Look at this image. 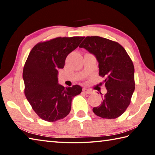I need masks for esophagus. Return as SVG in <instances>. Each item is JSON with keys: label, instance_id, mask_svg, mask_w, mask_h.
Here are the masks:
<instances>
[{"label": "esophagus", "instance_id": "esophagus-1", "mask_svg": "<svg viewBox=\"0 0 155 155\" xmlns=\"http://www.w3.org/2000/svg\"><path fill=\"white\" fill-rule=\"evenodd\" d=\"M83 92L85 93L86 94H91V92H92L91 90H88V89H86V88H83Z\"/></svg>", "mask_w": 155, "mask_h": 155}]
</instances>
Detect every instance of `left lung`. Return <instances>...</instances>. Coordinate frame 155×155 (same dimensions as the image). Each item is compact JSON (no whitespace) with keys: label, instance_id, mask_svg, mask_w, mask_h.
I'll return each mask as SVG.
<instances>
[{"label":"left lung","instance_id":"left-lung-1","mask_svg":"<svg viewBox=\"0 0 155 155\" xmlns=\"http://www.w3.org/2000/svg\"><path fill=\"white\" fill-rule=\"evenodd\" d=\"M79 47L95 56L99 75L105 77L104 83L107 91L101 96L103 101L99 106L94 107L93 112L103 118L120 116L129 105L135 90L132 60L120 44L101 37H86Z\"/></svg>","mask_w":155,"mask_h":155}]
</instances>
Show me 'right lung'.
Wrapping results in <instances>:
<instances>
[{
    "mask_svg": "<svg viewBox=\"0 0 155 155\" xmlns=\"http://www.w3.org/2000/svg\"><path fill=\"white\" fill-rule=\"evenodd\" d=\"M84 37L57 38L39 43L28 54L23 69L25 94L37 115L47 122L64 118L71 110L72 101L81 93L78 85L64 87L58 83L59 69L67 56Z\"/></svg>",
    "mask_w": 155,
    "mask_h": 155,
    "instance_id": "obj_1",
    "label": "right lung"
}]
</instances>
